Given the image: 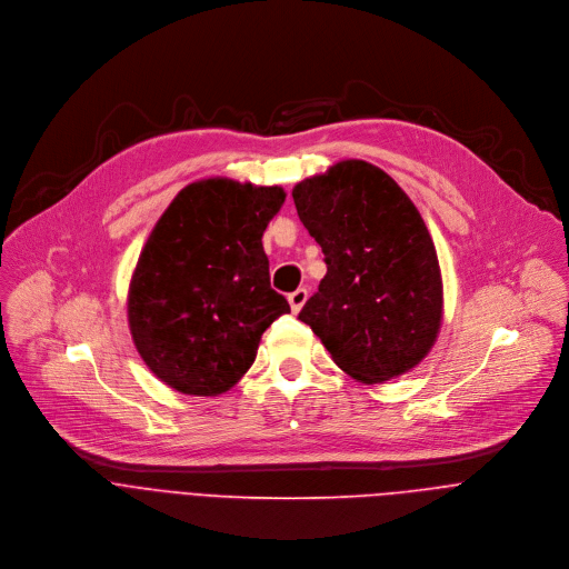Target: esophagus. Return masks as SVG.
<instances>
[{
  "mask_svg": "<svg viewBox=\"0 0 569 569\" xmlns=\"http://www.w3.org/2000/svg\"><path fill=\"white\" fill-rule=\"evenodd\" d=\"M306 299H308V290H306V288H297L295 292H290V295H288V301H290L292 312H299L301 306L306 303Z\"/></svg>",
  "mask_w": 569,
  "mask_h": 569,
  "instance_id": "obj_1",
  "label": "esophagus"
}]
</instances>
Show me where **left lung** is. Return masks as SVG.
<instances>
[{"label": "left lung", "mask_w": 569, "mask_h": 569, "mask_svg": "<svg viewBox=\"0 0 569 569\" xmlns=\"http://www.w3.org/2000/svg\"><path fill=\"white\" fill-rule=\"evenodd\" d=\"M292 198L327 263L299 319L360 382L415 369L435 347L443 317L437 250L415 202L362 159L299 182Z\"/></svg>", "instance_id": "obj_1"}]
</instances>
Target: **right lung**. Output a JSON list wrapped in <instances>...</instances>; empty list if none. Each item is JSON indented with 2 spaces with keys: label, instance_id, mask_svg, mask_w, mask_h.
I'll list each match as a JSON object with an SVG mask.
<instances>
[{
  "label": "right lung",
  "instance_id": "right-lung-1",
  "mask_svg": "<svg viewBox=\"0 0 569 569\" xmlns=\"http://www.w3.org/2000/svg\"><path fill=\"white\" fill-rule=\"evenodd\" d=\"M283 200L281 187L209 178L161 213L128 290L132 342L161 382L189 396L231 389L266 329L290 312L261 242Z\"/></svg>",
  "mask_w": 569,
  "mask_h": 569
}]
</instances>
